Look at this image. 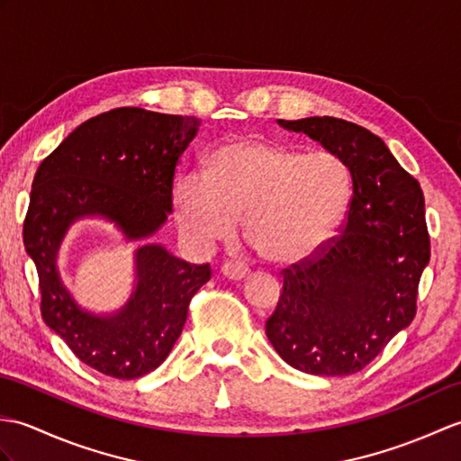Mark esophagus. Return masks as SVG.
I'll use <instances>...</instances> for the list:
<instances>
[{"mask_svg": "<svg viewBox=\"0 0 461 461\" xmlns=\"http://www.w3.org/2000/svg\"><path fill=\"white\" fill-rule=\"evenodd\" d=\"M221 273L230 281H241L249 275V269H248V265L241 263V261H228L226 265L221 267Z\"/></svg>", "mask_w": 461, "mask_h": 461, "instance_id": "esophagus-1", "label": "esophagus"}]
</instances>
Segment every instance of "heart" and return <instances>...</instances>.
<instances>
[{
	"instance_id": "heart-1",
	"label": "heart",
	"mask_w": 461,
	"mask_h": 461,
	"mask_svg": "<svg viewBox=\"0 0 461 461\" xmlns=\"http://www.w3.org/2000/svg\"><path fill=\"white\" fill-rule=\"evenodd\" d=\"M351 178L336 155H304L261 137H231L213 151L204 175L176 178V226L192 248L208 251L241 220L261 259L291 265L314 253L344 218Z\"/></svg>"
}]
</instances>
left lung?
Segmentation results:
<instances>
[{"instance_id": "left-lung-1", "label": "left lung", "mask_w": 461, "mask_h": 461, "mask_svg": "<svg viewBox=\"0 0 461 461\" xmlns=\"http://www.w3.org/2000/svg\"><path fill=\"white\" fill-rule=\"evenodd\" d=\"M279 125L306 133L349 168L344 230L283 271V293L265 322L288 366L310 375L361 371L412 322L430 238L419 180L383 139L338 117Z\"/></svg>"}]
</instances>
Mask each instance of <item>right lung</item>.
<instances>
[{"instance_id":"1","label":"right lung","mask_w":461,"mask_h":461,"mask_svg":"<svg viewBox=\"0 0 461 461\" xmlns=\"http://www.w3.org/2000/svg\"><path fill=\"white\" fill-rule=\"evenodd\" d=\"M198 127L192 115L110 110L78 125L33 178L23 243L39 273L42 320L82 363L108 377H143L167 359L212 269L147 243L135 251L131 298L115 314L98 316L62 285L60 243L82 218L113 221L130 241L151 238L173 212L175 168Z\"/></svg>"}]
</instances>
